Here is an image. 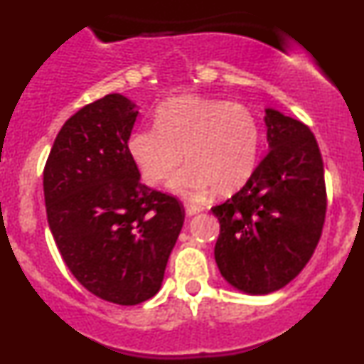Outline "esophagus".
<instances>
[{
  "label": "esophagus",
  "instance_id": "esophagus-1",
  "mask_svg": "<svg viewBox=\"0 0 364 364\" xmlns=\"http://www.w3.org/2000/svg\"><path fill=\"white\" fill-rule=\"evenodd\" d=\"M185 212H186V215H195V214H198V212H202V207L200 205H196V203H190V202H186L185 203Z\"/></svg>",
  "mask_w": 364,
  "mask_h": 364
}]
</instances>
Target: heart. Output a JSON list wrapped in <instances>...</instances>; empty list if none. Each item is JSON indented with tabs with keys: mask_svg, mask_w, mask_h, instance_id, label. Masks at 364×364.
I'll use <instances>...</instances> for the list:
<instances>
[{
	"mask_svg": "<svg viewBox=\"0 0 364 364\" xmlns=\"http://www.w3.org/2000/svg\"><path fill=\"white\" fill-rule=\"evenodd\" d=\"M260 141V124L245 104L183 95L157 107L156 127L129 135L128 154L149 185L164 183L185 156L174 190L200 196L210 186L215 195H231L255 173Z\"/></svg>",
	"mask_w": 364,
	"mask_h": 364,
	"instance_id": "1",
	"label": "heart"
}]
</instances>
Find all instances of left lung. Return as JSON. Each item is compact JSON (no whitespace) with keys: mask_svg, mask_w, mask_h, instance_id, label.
<instances>
[{"mask_svg":"<svg viewBox=\"0 0 364 364\" xmlns=\"http://www.w3.org/2000/svg\"><path fill=\"white\" fill-rule=\"evenodd\" d=\"M269 152L237 193L212 207L215 262L236 289L269 294L310 262L327 212L323 161L306 124L267 109Z\"/></svg>","mask_w":364,"mask_h":364,"instance_id":"obj_1","label":"left lung"}]
</instances>
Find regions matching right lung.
I'll return each instance as SVG.
<instances>
[{"label":"right lung","mask_w":364,"mask_h":364,"mask_svg":"<svg viewBox=\"0 0 364 364\" xmlns=\"http://www.w3.org/2000/svg\"><path fill=\"white\" fill-rule=\"evenodd\" d=\"M136 114L121 94L87 104L63 124L44 166L48 223L66 267L123 306L159 291L185 223L176 196L140 181L128 154Z\"/></svg>","instance_id":"add662e5"}]
</instances>
